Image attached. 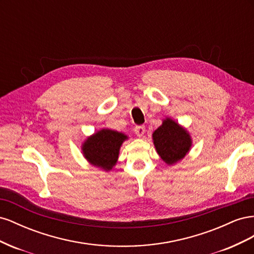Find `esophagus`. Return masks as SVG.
Returning <instances> with one entry per match:
<instances>
[{
  "label": "esophagus",
  "mask_w": 254,
  "mask_h": 254,
  "mask_svg": "<svg viewBox=\"0 0 254 254\" xmlns=\"http://www.w3.org/2000/svg\"><path fill=\"white\" fill-rule=\"evenodd\" d=\"M134 132L137 136L142 137L145 134V127L144 126H135L134 127Z\"/></svg>",
  "instance_id": "34e87169"
}]
</instances>
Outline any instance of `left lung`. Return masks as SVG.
I'll use <instances>...</instances> for the list:
<instances>
[{"mask_svg":"<svg viewBox=\"0 0 254 254\" xmlns=\"http://www.w3.org/2000/svg\"><path fill=\"white\" fill-rule=\"evenodd\" d=\"M152 140L158 155L168 165L178 162L186 157L191 147V139L186 128L167 118L155 132Z\"/></svg>","mask_w":254,"mask_h":254,"instance_id":"8db88e82","label":"left lung"}]
</instances>
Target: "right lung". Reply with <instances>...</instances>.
Masks as SVG:
<instances>
[{
  "instance_id": "1",
  "label": "right lung",
  "mask_w": 254,
  "mask_h": 254,
  "mask_svg": "<svg viewBox=\"0 0 254 254\" xmlns=\"http://www.w3.org/2000/svg\"><path fill=\"white\" fill-rule=\"evenodd\" d=\"M127 139L122 132L102 129L83 142L81 150L90 164L110 171L117 164L121 146Z\"/></svg>"
}]
</instances>
